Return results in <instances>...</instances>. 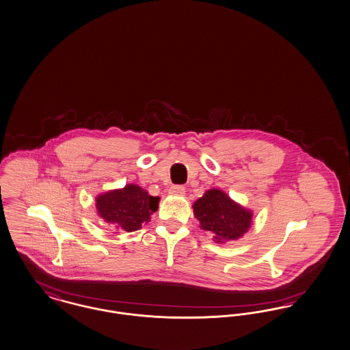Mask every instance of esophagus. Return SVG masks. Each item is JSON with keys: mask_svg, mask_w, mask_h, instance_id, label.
I'll use <instances>...</instances> for the list:
<instances>
[{"mask_svg": "<svg viewBox=\"0 0 350 350\" xmlns=\"http://www.w3.org/2000/svg\"><path fill=\"white\" fill-rule=\"evenodd\" d=\"M168 192H170L171 195H175V196H184L185 188L182 187V185H172V187H170Z\"/></svg>", "mask_w": 350, "mask_h": 350, "instance_id": "obj_1", "label": "esophagus"}]
</instances>
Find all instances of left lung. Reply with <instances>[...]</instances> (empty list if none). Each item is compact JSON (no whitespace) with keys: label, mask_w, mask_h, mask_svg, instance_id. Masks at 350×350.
I'll return each instance as SVG.
<instances>
[{"label":"left lung","mask_w":350,"mask_h":350,"mask_svg":"<svg viewBox=\"0 0 350 350\" xmlns=\"http://www.w3.org/2000/svg\"><path fill=\"white\" fill-rule=\"evenodd\" d=\"M192 208L195 219L200 222V229L212 233L217 243L241 239L253 222V211L232 200L217 188L205 191Z\"/></svg>","instance_id":"left-lung-1"}]
</instances>
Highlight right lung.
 <instances>
[{"instance_id":"right-lung-1","label":"right lung","mask_w":350,"mask_h":350,"mask_svg":"<svg viewBox=\"0 0 350 350\" xmlns=\"http://www.w3.org/2000/svg\"><path fill=\"white\" fill-rule=\"evenodd\" d=\"M159 196H150L138 184L111 189L96 196V212L104 222L117 230L135 232L148 224L158 211Z\"/></svg>"}]
</instances>
